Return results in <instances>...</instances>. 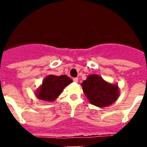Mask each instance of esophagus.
Here are the masks:
<instances>
[{"label": "esophagus", "instance_id": "1", "mask_svg": "<svg viewBox=\"0 0 147 147\" xmlns=\"http://www.w3.org/2000/svg\"><path fill=\"white\" fill-rule=\"evenodd\" d=\"M73 80H74V82H78V78H74Z\"/></svg>", "mask_w": 147, "mask_h": 147}]
</instances>
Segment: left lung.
<instances>
[{
    "mask_svg": "<svg viewBox=\"0 0 147 147\" xmlns=\"http://www.w3.org/2000/svg\"><path fill=\"white\" fill-rule=\"evenodd\" d=\"M83 91L92 105L99 107L112 105L119 97V88L107 83L96 74L90 75L82 83Z\"/></svg>",
    "mask_w": 147,
    "mask_h": 147,
    "instance_id": "8db88e82",
    "label": "left lung"
}]
</instances>
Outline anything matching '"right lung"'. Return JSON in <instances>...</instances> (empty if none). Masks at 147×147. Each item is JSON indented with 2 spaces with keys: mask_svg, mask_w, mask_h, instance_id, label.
<instances>
[{
  "mask_svg": "<svg viewBox=\"0 0 147 147\" xmlns=\"http://www.w3.org/2000/svg\"><path fill=\"white\" fill-rule=\"evenodd\" d=\"M72 80L66 75H49L42 82V86L37 90V98L43 101L52 102L60 95L62 90L72 82Z\"/></svg>",
  "mask_w": 147,
  "mask_h": 147,
  "instance_id": "add662e5",
  "label": "right lung"
}]
</instances>
